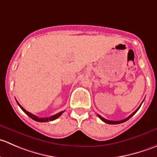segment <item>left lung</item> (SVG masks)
Masks as SVG:
<instances>
[{"label":"left lung","instance_id":"8db88e82","mask_svg":"<svg viewBox=\"0 0 157 157\" xmlns=\"http://www.w3.org/2000/svg\"><path fill=\"white\" fill-rule=\"evenodd\" d=\"M142 105V104H140V105ZM140 106L138 107V108H137V109H136V110L134 111V112H133V113L131 114V115H129V116H128V118H124V119H123V120H121V121H110V120H107V119H105V118H104L103 117H102V116H101V115H98V117H99V118H100L101 120H102V121H103L104 122H105V123H107V124H121V123L124 122V121H128V120L129 119V118H131V117H132L133 115H134V114H135L136 112H137V111H138V109H140Z\"/></svg>","mask_w":157,"mask_h":157}]
</instances>
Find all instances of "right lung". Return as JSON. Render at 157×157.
I'll list each match as a JSON object with an SVG mask.
<instances>
[{
	"instance_id": "right-lung-1",
	"label": "right lung",
	"mask_w": 157,
	"mask_h": 157,
	"mask_svg": "<svg viewBox=\"0 0 157 157\" xmlns=\"http://www.w3.org/2000/svg\"><path fill=\"white\" fill-rule=\"evenodd\" d=\"M17 104L19 105V106L21 108L22 110H23V112H24L25 113H26V115H28V116L30 117V118H31L32 119L34 120V121H39V122H47V121H54V120L57 119V118H58L59 116H61V114L64 112V111H63V112H58V114H56V115H52V116L48 117H48H46V118H39V117L36 116V115H33V114H32V113H30V112H27L26 109H25L24 108H23V107H22L21 105H20V103H19L17 101Z\"/></svg>"
}]
</instances>
